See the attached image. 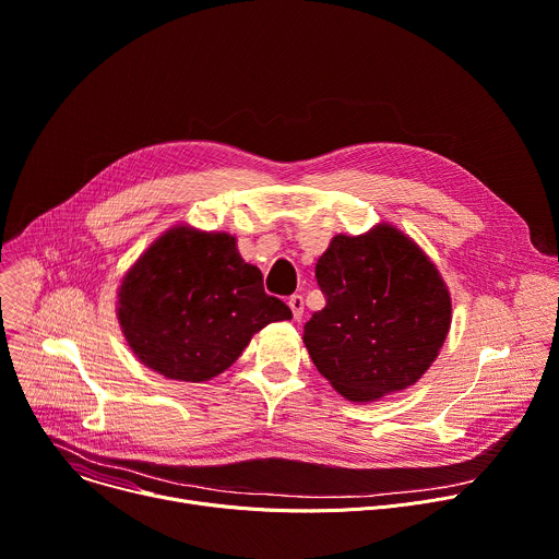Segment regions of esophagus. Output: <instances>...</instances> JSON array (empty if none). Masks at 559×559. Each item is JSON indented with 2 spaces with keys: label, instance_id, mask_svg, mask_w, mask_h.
<instances>
[{
  "label": "esophagus",
  "instance_id": "esophagus-1",
  "mask_svg": "<svg viewBox=\"0 0 559 559\" xmlns=\"http://www.w3.org/2000/svg\"><path fill=\"white\" fill-rule=\"evenodd\" d=\"M287 306H289V310H292L294 319L298 321V319L302 317V296H300V294H294V296H289V300H287Z\"/></svg>",
  "mask_w": 559,
  "mask_h": 559
}]
</instances>
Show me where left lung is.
<instances>
[{"instance_id":"8db88e82","label":"left lung","mask_w":559,"mask_h":559,"mask_svg":"<svg viewBox=\"0 0 559 559\" xmlns=\"http://www.w3.org/2000/svg\"><path fill=\"white\" fill-rule=\"evenodd\" d=\"M325 308L302 328L317 370L354 403L415 385L452 321L445 281L428 253L388 223L336 234L317 263Z\"/></svg>"}]
</instances>
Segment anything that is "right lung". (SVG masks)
<instances>
[{"mask_svg": "<svg viewBox=\"0 0 559 559\" xmlns=\"http://www.w3.org/2000/svg\"><path fill=\"white\" fill-rule=\"evenodd\" d=\"M116 314L142 366L174 381L225 372L251 336L292 310L265 294L236 236L174 225L151 242L118 287Z\"/></svg>", "mask_w": 559, "mask_h": 559, "instance_id": "1", "label": "right lung"}]
</instances>
